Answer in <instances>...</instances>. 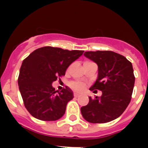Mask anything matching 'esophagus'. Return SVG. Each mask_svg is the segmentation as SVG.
<instances>
[{"instance_id": "esophagus-1", "label": "esophagus", "mask_w": 148, "mask_h": 148, "mask_svg": "<svg viewBox=\"0 0 148 148\" xmlns=\"http://www.w3.org/2000/svg\"><path fill=\"white\" fill-rule=\"evenodd\" d=\"M79 96H80V95H78L77 93H74V97H76V98H77V97H79Z\"/></svg>"}]
</instances>
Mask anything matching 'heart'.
I'll list each match as a JSON object with an SVG mask.
<instances>
[{"instance_id":"heart-1","label":"heart","mask_w":148,"mask_h":148,"mask_svg":"<svg viewBox=\"0 0 148 148\" xmlns=\"http://www.w3.org/2000/svg\"><path fill=\"white\" fill-rule=\"evenodd\" d=\"M70 87L75 92H82L85 89L86 85L81 82H72L70 83Z\"/></svg>"}]
</instances>
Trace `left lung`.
Instances as JSON below:
<instances>
[{
  "instance_id": "1",
  "label": "left lung",
  "mask_w": 148,
  "mask_h": 148,
  "mask_svg": "<svg viewBox=\"0 0 148 148\" xmlns=\"http://www.w3.org/2000/svg\"><path fill=\"white\" fill-rule=\"evenodd\" d=\"M84 55L98 66V77L90 90H101L102 95L92 98L81 108L90 123H107L119 117L132 99L135 76L132 62L111 51H86Z\"/></svg>"
}]
</instances>
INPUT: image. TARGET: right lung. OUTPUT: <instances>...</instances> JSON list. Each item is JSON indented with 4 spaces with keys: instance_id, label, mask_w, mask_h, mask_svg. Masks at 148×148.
I'll list each match as a JSON object with an SVG mask.
<instances>
[{
    "instance_id": "obj_1",
    "label": "right lung",
    "mask_w": 148,
    "mask_h": 148,
    "mask_svg": "<svg viewBox=\"0 0 148 148\" xmlns=\"http://www.w3.org/2000/svg\"><path fill=\"white\" fill-rule=\"evenodd\" d=\"M84 51L43 47L24 59L18 77V85L25 108L32 116L46 121H57L64 115L67 103L73 99L72 90L66 87L60 92L52 86L61 81L67 67Z\"/></svg>"
}]
</instances>
